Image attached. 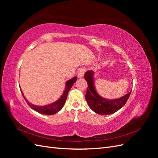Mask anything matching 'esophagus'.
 I'll list each match as a JSON object with an SVG mask.
<instances>
[{
  "label": "esophagus",
  "instance_id": "obj_1",
  "mask_svg": "<svg viewBox=\"0 0 158 158\" xmlns=\"http://www.w3.org/2000/svg\"><path fill=\"white\" fill-rule=\"evenodd\" d=\"M85 70L84 69H81L79 70L78 73V78H82L84 76V74L85 73Z\"/></svg>",
  "mask_w": 158,
  "mask_h": 158
}]
</instances>
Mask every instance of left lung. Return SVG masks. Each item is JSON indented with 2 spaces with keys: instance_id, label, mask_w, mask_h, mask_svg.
<instances>
[{
  "instance_id": "left-lung-1",
  "label": "left lung",
  "mask_w": 158,
  "mask_h": 158,
  "mask_svg": "<svg viewBox=\"0 0 158 158\" xmlns=\"http://www.w3.org/2000/svg\"><path fill=\"white\" fill-rule=\"evenodd\" d=\"M84 78L87 81L88 88L85 94V100L89 108L99 114L107 115L117 112L122 108L130 96L131 91L128 94L115 99H107L100 96L95 88L94 72L89 70L85 72Z\"/></svg>"
}]
</instances>
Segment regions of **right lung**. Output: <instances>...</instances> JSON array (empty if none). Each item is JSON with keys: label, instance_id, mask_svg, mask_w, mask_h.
Returning a JSON list of instances; mask_svg holds the SVG:
<instances>
[{"label": "right lung", "instance_id": "obj_1", "mask_svg": "<svg viewBox=\"0 0 158 158\" xmlns=\"http://www.w3.org/2000/svg\"><path fill=\"white\" fill-rule=\"evenodd\" d=\"M76 80H77V77H76V76H74V77H73V78H71L70 80L66 81L65 89L63 93V95H61L60 98L58 100H57V101L52 103L51 104L45 105V106H35V105H33V104L31 103L26 99L24 95H23V92H22V90H21V92L22 94L23 97L24 98L26 102H27V105L32 109H33L34 111H35L38 113H41V114L52 115V114H54L56 113H58L59 111H60L61 109L63 108V107L64 106V105L65 103L66 98H67V95H68L69 90L70 89L72 86H73V84L76 82Z\"/></svg>", "mask_w": 158, "mask_h": 158}]
</instances>
